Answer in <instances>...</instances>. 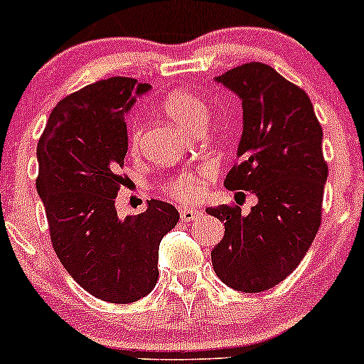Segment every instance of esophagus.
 Masks as SVG:
<instances>
[{"instance_id": "1", "label": "esophagus", "mask_w": 364, "mask_h": 364, "mask_svg": "<svg viewBox=\"0 0 364 364\" xmlns=\"http://www.w3.org/2000/svg\"><path fill=\"white\" fill-rule=\"evenodd\" d=\"M200 215H203V213H200L199 209H193V208H183L181 211H179V216H181L183 222H192V220L199 218Z\"/></svg>"}]
</instances>
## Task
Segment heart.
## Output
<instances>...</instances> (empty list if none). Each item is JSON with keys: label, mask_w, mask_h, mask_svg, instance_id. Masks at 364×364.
<instances>
[{"label": "heart", "mask_w": 364, "mask_h": 364, "mask_svg": "<svg viewBox=\"0 0 364 364\" xmlns=\"http://www.w3.org/2000/svg\"><path fill=\"white\" fill-rule=\"evenodd\" d=\"M164 112L176 121L181 127L193 130V127L203 121H208V107L199 97H196L190 91H172L167 95L161 104ZM141 141V127L137 123L130 127V144L137 146ZM205 172V171H204ZM165 190L171 193L174 199L181 200V203H192L199 197L200 193V181L197 176L190 174V172H183V174L176 176V178L168 179L165 183Z\"/></svg>", "instance_id": "heart-1"}]
</instances>
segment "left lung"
<instances>
[{"label": "left lung", "mask_w": 364, "mask_h": 364, "mask_svg": "<svg viewBox=\"0 0 364 364\" xmlns=\"http://www.w3.org/2000/svg\"><path fill=\"white\" fill-rule=\"evenodd\" d=\"M243 107L237 160L225 188L255 193L248 215L216 205L205 213L225 225L211 250L220 280L240 292L274 287L299 266L321 227L328 164L310 98L269 65L247 63L215 77Z\"/></svg>", "instance_id": "8db88e82"}]
</instances>
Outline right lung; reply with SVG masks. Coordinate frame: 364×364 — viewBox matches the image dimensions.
I'll return each instance as SVG.
<instances>
[{
    "mask_svg": "<svg viewBox=\"0 0 364 364\" xmlns=\"http://www.w3.org/2000/svg\"><path fill=\"white\" fill-rule=\"evenodd\" d=\"M149 90L130 77L82 87L54 107L36 149V190L54 252L84 291L109 303H134L155 289L160 241L179 220L164 200L124 218L114 205L124 183V114Z\"/></svg>",
    "mask_w": 364,
    "mask_h": 364,
    "instance_id": "right-lung-1",
    "label": "right lung"
}]
</instances>
